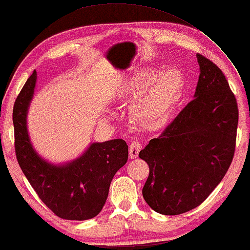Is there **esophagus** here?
I'll return each instance as SVG.
<instances>
[{"instance_id": "esophagus-1", "label": "esophagus", "mask_w": 250, "mask_h": 250, "mask_svg": "<svg viewBox=\"0 0 250 250\" xmlns=\"http://www.w3.org/2000/svg\"><path fill=\"white\" fill-rule=\"evenodd\" d=\"M142 149V143L138 142V141H133L130 145V148H129V155L131 159H136L138 156L139 151H141Z\"/></svg>"}]
</instances>
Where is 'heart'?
I'll use <instances>...</instances> for the list:
<instances>
[{
  "label": "heart",
  "instance_id": "heart-1",
  "mask_svg": "<svg viewBox=\"0 0 250 250\" xmlns=\"http://www.w3.org/2000/svg\"><path fill=\"white\" fill-rule=\"evenodd\" d=\"M184 86L183 74L178 69L158 72L154 68H143L126 81L120 97L137 98L132 107L133 118L146 129L155 130L166 125Z\"/></svg>",
  "mask_w": 250,
  "mask_h": 250
}]
</instances>
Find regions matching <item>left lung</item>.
Instances as JSON below:
<instances>
[{
	"label": "left lung",
	"instance_id": "obj_1",
	"mask_svg": "<svg viewBox=\"0 0 250 250\" xmlns=\"http://www.w3.org/2000/svg\"><path fill=\"white\" fill-rule=\"evenodd\" d=\"M196 56L200 74L194 100L138 154L150 169L144 199L163 215L201 205L225 177L234 154L235 97L215 63Z\"/></svg>",
	"mask_w": 250,
	"mask_h": 250
}]
</instances>
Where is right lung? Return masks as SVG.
<instances>
[{
	"label": "right lung",
	"mask_w": 250,
	"mask_h": 250,
	"mask_svg": "<svg viewBox=\"0 0 250 250\" xmlns=\"http://www.w3.org/2000/svg\"><path fill=\"white\" fill-rule=\"evenodd\" d=\"M37 72L34 71L17 97L13 123L16 155L21 169L39 198L63 219L86 220L101 212L109 185L127 161L124 139L91 143L77 159L51 163L34 148L27 130V114L35 94Z\"/></svg>",
	"instance_id": "add662e5"
}]
</instances>
